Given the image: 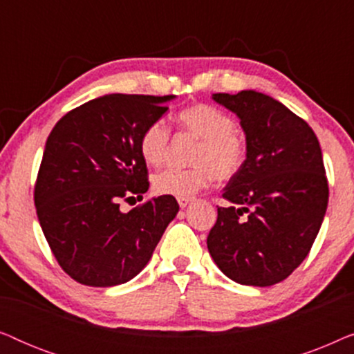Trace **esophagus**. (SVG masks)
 <instances>
[{
  "instance_id": "esophagus-1",
  "label": "esophagus",
  "mask_w": 354,
  "mask_h": 354,
  "mask_svg": "<svg viewBox=\"0 0 354 354\" xmlns=\"http://www.w3.org/2000/svg\"><path fill=\"white\" fill-rule=\"evenodd\" d=\"M177 201H178V206L185 207L187 205H190L192 203V198H177Z\"/></svg>"
}]
</instances>
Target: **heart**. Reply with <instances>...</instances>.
Instances as JSON below:
<instances>
[{
    "mask_svg": "<svg viewBox=\"0 0 354 354\" xmlns=\"http://www.w3.org/2000/svg\"><path fill=\"white\" fill-rule=\"evenodd\" d=\"M176 122L182 132L198 138L188 169H166L153 178L159 195L190 198L212 182L230 180L243 169L248 147L235 120L225 111L207 103L180 109ZM171 130L164 120H154L140 138V153L149 166H161L167 159Z\"/></svg>",
    "mask_w": 354,
    "mask_h": 354,
    "instance_id": "b5f03b06",
    "label": "heart"
}]
</instances>
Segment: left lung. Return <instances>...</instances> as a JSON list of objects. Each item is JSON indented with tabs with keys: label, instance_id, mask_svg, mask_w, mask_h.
I'll return each mask as SVG.
<instances>
[{
	"label": "left lung",
	"instance_id": "8db88e82",
	"mask_svg": "<svg viewBox=\"0 0 354 354\" xmlns=\"http://www.w3.org/2000/svg\"><path fill=\"white\" fill-rule=\"evenodd\" d=\"M212 98L240 118L246 162L230 178L207 235V250L227 277L269 287L306 258L326 216L328 183L313 129L277 100L254 90Z\"/></svg>",
	"mask_w": 354,
	"mask_h": 354
}]
</instances>
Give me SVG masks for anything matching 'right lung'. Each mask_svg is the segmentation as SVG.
I'll return each instance as SVG.
<instances>
[{
  "label": "right lung",
  "instance_id": "obj_1",
  "mask_svg": "<svg viewBox=\"0 0 354 354\" xmlns=\"http://www.w3.org/2000/svg\"><path fill=\"white\" fill-rule=\"evenodd\" d=\"M172 98L104 95L53 127L33 200L57 264L79 283L114 287L133 279L178 212L176 198L167 195L120 211V203L143 200L148 190L140 138Z\"/></svg>",
  "mask_w": 354,
  "mask_h": 354
}]
</instances>
